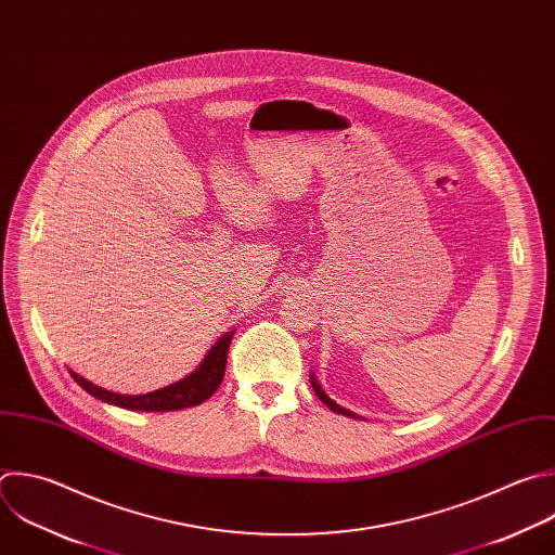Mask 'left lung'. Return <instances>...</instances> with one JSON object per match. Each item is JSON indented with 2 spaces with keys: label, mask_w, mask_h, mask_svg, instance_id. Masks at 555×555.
I'll return each instance as SVG.
<instances>
[{
  "label": "left lung",
  "mask_w": 555,
  "mask_h": 555,
  "mask_svg": "<svg viewBox=\"0 0 555 555\" xmlns=\"http://www.w3.org/2000/svg\"><path fill=\"white\" fill-rule=\"evenodd\" d=\"M311 388H313V392H315V397L331 410V412H335V414H341V416H350V418H357V414H352V412H348V410H344V408H339L333 399H328V395L322 390V386L315 382V377L311 375Z\"/></svg>",
  "instance_id": "left-lung-1"
}]
</instances>
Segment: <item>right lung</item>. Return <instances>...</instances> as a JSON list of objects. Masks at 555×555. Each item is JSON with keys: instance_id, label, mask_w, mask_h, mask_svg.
<instances>
[{"instance_id": "right-lung-1", "label": "right lung", "mask_w": 555, "mask_h": 555, "mask_svg": "<svg viewBox=\"0 0 555 555\" xmlns=\"http://www.w3.org/2000/svg\"><path fill=\"white\" fill-rule=\"evenodd\" d=\"M233 339V331H229L227 335H222L211 350L207 352V357L203 359V363L196 367V371L180 379L178 384H171L167 388L147 392V395H117V392H108L91 382H87L85 377L76 375L74 371H69V375L74 377V382L87 390L91 397L100 399L102 403H111L124 410H132V412H173V410H184V408H194L205 403L222 384L224 379V371H227V354H229V346Z\"/></svg>"}]
</instances>
